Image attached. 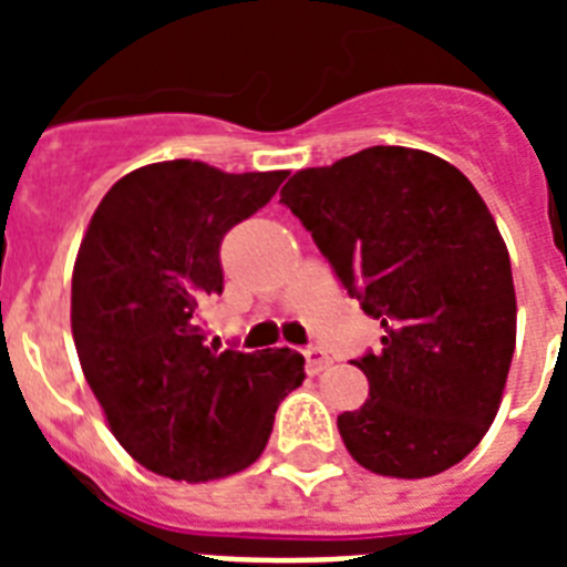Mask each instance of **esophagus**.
I'll return each mask as SVG.
<instances>
[{"instance_id": "obj_1", "label": "esophagus", "mask_w": 567, "mask_h": 567, "mask_svg": "<svg viewBox=\"0 0 567 567\" xmlns=\"http://www.w3.org/2000/svg\"><path fill=\"white\" fill-rule=\"evenodd\" d=\"M303 358H307V372L309 374H320L329 363H332V360H329V354L323 352L320 346H307V349H303Z\"/></svg>"}]
</instances>
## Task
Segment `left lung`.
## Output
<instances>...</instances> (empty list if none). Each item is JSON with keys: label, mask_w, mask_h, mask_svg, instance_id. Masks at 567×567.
Listing matches in <instances>:
<instances>
[{"label": "left lung", "mask_w": 567, "mask_h": 567, "mask_svg": "<svg viewBox=\"0 0 567 567\" xmlns=\"http://www.w3.org/2000/svg\"><path fill=\"white\" fill-rule=\"evenodd\" d=\"M280 204L383 327V352L354 360L369 400L338 417L349 454L383 477L452 468L494 423L517 343L508 249L474 184L423 150L369 147L295 173Z\"/></svg>", "instance_id": "8db88e82"}]
</instances>
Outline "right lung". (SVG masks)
I'll list each match as a JSON object with an SVG mask.
<instances>
[{"instance_id":"1","label":"right lung","mask_w":567,"mask_h":567,"mask_svg":"<svg viewBox=\"0 0 567 567\" xmlns=\"http://www.w3.org/2000/svg\"><path fill=\"white\" fill-rule=\"evenodd\" d=\"M287 175L147 164L90 218L70 298L79 363L115 440L162 477L207 483L252 465L280 400L307 378L303 354L218 352L202 323L224 292V235Z\"/></svg>"}]
</instances>
